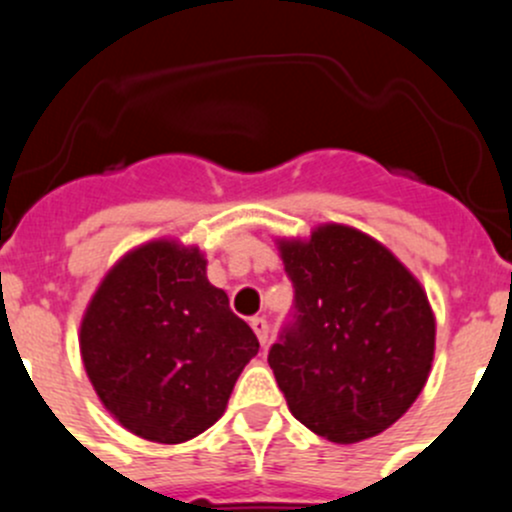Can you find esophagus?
Returning <instances> with one entry per match:
<instances>
[{"instance_id": "1", "label": "esophagus", "mask_w": 512, "mask_h": 512, "mask_svg": "<svg viewBox=\"0 0 512 512\" xmlns=\"http://www.w3.org/2000/svg\"><path fill=\"white\" fill-rule=\"evenodd\" d=\"M252 332L257 334V339H260L262 347H267V342H270V324H267L265 317H252L250 322Z\"/></svg>"}]
</instances>
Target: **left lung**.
Returning <instances> with one entry per match:
<instances>
[{"label": "left lung", "mask_w": 512, "mask_h": 512, "mask_svg": "<svg viewBox=\"0 0 512 512\" xmlns=\"http://www.w3.org/2000/svg\"><path fill=\"white\" fill-rule=\"evenodd\" d=\"M294 324L270 369L299 423L359 443L399 421L431 374L436 317L426 289L386 245L352 225L277 237Z\"/></svg>", "instance_id": "left-lung-1"}]
</instances>
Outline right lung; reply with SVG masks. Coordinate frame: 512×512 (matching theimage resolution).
<instances>
[{
  "instance_id": "obj_1",
  "label": "right lung",
  "mask_w": 512,
  "mask_h": 512,
  "mask_svg": "<svg viewBox=\"0 0 512 512\" xmlns=\"http://www.w3.org/2000/svg\"><path fill=\"white\" fill-rule=\"evenodd\" d=\"M79 349L103 409L133 436L175 446L225 414L260 342L210 285L203 250L158 237L98 282Z\"/></svg>"
}]
</instances>
